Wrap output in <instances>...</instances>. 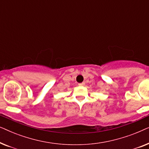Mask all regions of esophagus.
<instances>
[{
  "label": "esophagus",
  "instance_id": "1",
  "mask_svg": "<svg viewBox=\"0 0 149 149\" xmlns=\"http://www.w3.org/2000/svg\"><path fill=\"white\" fill-rule=\"evenodd\" d=\"M79 86H84V85H85V83H79Z\"/></svg>",
  "mask_w": 149,
  "mask_h": 149
}]
</instances>
